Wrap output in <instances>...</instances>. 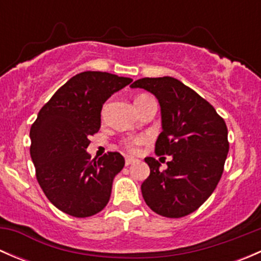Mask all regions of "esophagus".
Returning <instances> with one entry per match:
<instances>
[{
    "mask_svg": "<svg viewBox=\"0 0 261 261\" xmlns=\"http://www.w3.org/2000/svg\"><path fill=\"white\" fill-rule=\"evenodd\" d=\"M134 163H136L135 158L130 156V155H127V156L125 158V164H126V167H128V165H130V164H134Z\"/></svg>",
    "mask_w": 261,
    "mask_h": 261,
    "instance_id": "1",
    "label": "esophagus"
}]
</instances>
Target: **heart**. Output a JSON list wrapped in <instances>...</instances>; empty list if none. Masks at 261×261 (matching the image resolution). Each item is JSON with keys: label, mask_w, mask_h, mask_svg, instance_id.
Segmentation results:
<instances>
[{"label": "heart", "mask_w": 261, "mask_h": 261, "mask_svg": "<svg viewBox=\"0 0 261 261\" xmlns=\"http://www.w3.org/2000/svg\"><path fill=\"white\" fill-rule=\"evenodd\" d=\"M147 98H149V97L145 96V94H141V96L136 97L135 101H134V103H135V106H138L139 103H141V102H144ZM141 143H143V138H135V139H133L130 143H128V146H130L131 149H136V147L140 145Z\"/></svg>", "instance_id": "1"}]
</instances>
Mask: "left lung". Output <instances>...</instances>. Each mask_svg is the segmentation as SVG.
I'll use <instances>...</instances> for the list:
<instances>
[{
  "instance_id": "obj_1",
  "label": "left lung",
  "mask_w": 261,
  "mask_h": 261,
  "mask_svg": "<svg viewBox=\"0 0 261 261\" xmlns=\"http://www.w3.org/2000/svg\"><path fill=\"white\" fill-rule=\"evenodd\" d=\"M130 87L156 97L162 133L155 152L172 158L165 170H160L154 158H145L150 175L141 184L144 201L158 215L184 217L206 202L221 179L228 152L225 121L206 99L175 78H141Z\"/></svg>"
}]
</instances>
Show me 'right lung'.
<instances>
[{"label":"right lung","instance_id":"right-lung-1","mask_svg":"<svg viewBox=\"0 0 261 261\" xmlns=\"http://www.w3.org/2000/svg\"><path fill=\"white\" fill-rule=\"evenodd\" d=\"M133 80L106 72L70 78L39 111L30 128L36 179L48 199L67 215L89 217L106 207L112 183L122 170L120 152L91 160L89 136L101 127V110Z\"/></svg>","mask_w":261,"mask_h":261}]
</instances>
